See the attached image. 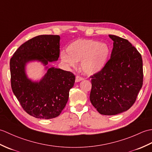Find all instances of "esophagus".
I'll list each match as a JSON object with an SVG mask.
<instances>
[{
  "mask_svg": "<svg viewBox=\"0 0 152 152\" xmlns=\"http://www.w3.org/2000/svg\"><path fill=\"white\" fill-rule=\"evenodd\" d=\"M83 80V77L79 76H76L75 81H76V82H80V81H82V80Z\"/></svg>",
  "mask_w": 152,
  "mask_h": 152,
  "instance_id": "1",
  "label": "esophagus"
}]
</instances>
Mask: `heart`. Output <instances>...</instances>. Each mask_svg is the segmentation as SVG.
<instances>
[{"label": "heart", "instance_id": "1", "mask_svg": "<svg viewBox=\"0 0 152 152\" xmlns=\"http://www.w3.org/2000/svg\"><path fill=\"white\" fill-rule=\"evenodd\" d=\"M68 54L61 52V61L69 68H75L81 61V69L86 74H94L102 70L108 62L110 49L106 43L80 39L73 42L66 48Z\"/></svg>", "mask_w": 152, "mask_h": 152}]
</instances>
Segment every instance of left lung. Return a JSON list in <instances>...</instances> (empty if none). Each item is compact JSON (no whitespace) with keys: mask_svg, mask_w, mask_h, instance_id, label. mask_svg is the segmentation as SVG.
<instances>
[{"mask_svg":"<svg viewBox=\"0 0 152 152\" xmlns=\"http://www.w3.org/2000/svg\"><path fill=\"white\" fill-rule=\"evenodd\" d=\"M114 41L110 59L104 69L91 78L90 101L102 115L127 111L136 101L143 84L142 59L129 42L110 34Z\"/></svg>","mask_w":152,"mask_h":152,"instance_id":"left-lung-1","label":"left lung"}]
</instances>
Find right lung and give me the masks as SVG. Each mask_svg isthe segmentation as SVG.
<instances>
[{"label": "right lung", "instance_id": "1", "mask_svg": "<svg viewBox=\"0 0 152 152\" xmlns=\"http://www.w3.org/2000/svg\"><path fill=\"white\" fill-rule=\"evenodd\" d=\"M59 35H39L23 44L10 59L12 91L27 114L36 118L57 117L65 107L69 91L75 82L72 72L55 67L48 68L40 82H33L25 72V66L32 61L44 66L59 57Z\"/></svg>", "mask_w": 152, "mask_h": 152}]
</instances>
